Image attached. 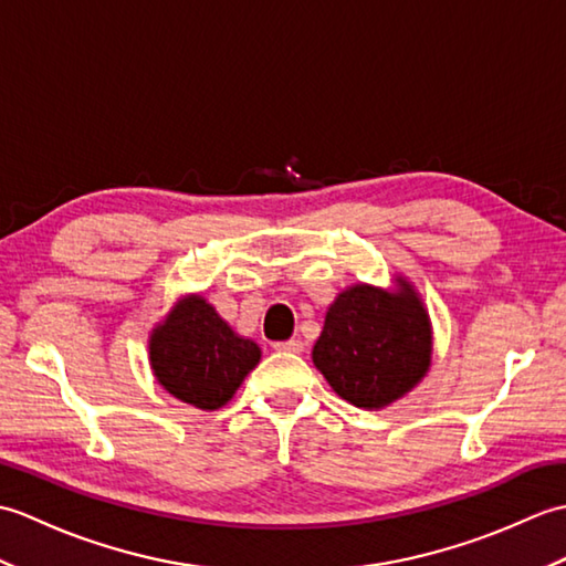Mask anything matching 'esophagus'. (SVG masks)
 <instances>
[{"instance_id":"esophagus-1","label":"esophagus","mask_w":566,"mask_h":566,"mask_svg":"<svg viewBox=\"0 0 566 566\" xmlns=\"http://www.w3.org/2000/svg\"><path fill=\"white\" fill-rule=\"evenodd\" d=\"M274 350H280V353H302L304 350V343L302 340H280V343H274L272 345Z\"/></svg>"}]
</instances>
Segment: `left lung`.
Segmentation results:
<instances>
[{"label":"left lung","mask_w":566,"mask_h":566,"mask_svg":"<svg viewBox=\"0 0 566 566\" xmlns=\"http://www.w3.org/2000/svg\"><path fill=\"white\" fill-rule=\"evenodd\" d=\"M314 365L340 399L384 408L426 377L432 355L428 311L403 276L396 290L355 284L331 304Z\"/></svg>","instance_id":"obj_1"}]
</instances>
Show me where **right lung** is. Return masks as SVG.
I'll return each mask as SVG.
<instances>
[{"label": "right lung", "mask_w": 566, "mask_h": 566, "mask_svg": "<svg viewBox=\"0 0 566 566\" xmlns=\"http://www.w3.org/2000/svg\"><path fill=\"white\" fill-rule=\"evenodd\" d=\"M150 367L175 399L216 411L233 399L260 347L238 335L201 296H185L150 333Z\"/></svg>", "instance_id": "1"}]
</instances>
